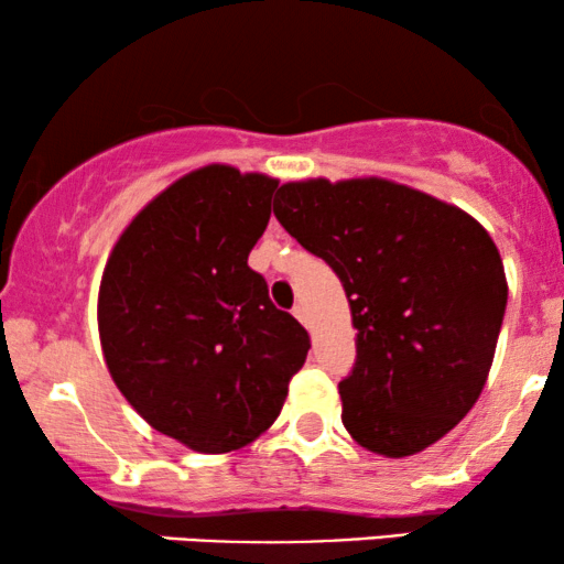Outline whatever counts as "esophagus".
<instances>
[{"label": "esophagus", "mask_w": 564, "mask_h": 564, "mask_svg": "<svg viewBox=\"0 0 564 564\" xmlns=\"http://www.w3.org/2000/svg\"><path fill=\"white\" fill-rule=\"evenodd\" d=\"M293 316H296L299 322H304V324H306V306H304V304H296V306H293Z\"/></svg>", "instance_id": "34e87169"}]
</instances>
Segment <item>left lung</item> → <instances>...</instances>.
<instances>
[{
  "label": "left lung",
  "mask_w": 564,
  "mask_h": 564,
  "mask_svg": "<svg viewBox=\"0 0 564 564\" xmlns=\"http://www.w3.org/2000/svg\"><path fill=\"white\" fill-rule=\"evenodd\" d=\"M273 214L343 281L358 358L339 383L360 447L416 455L478 401L509 285L490 235L457 206L383 178L296 181Z\"/></svg>",
  "instance_id": "obj_1"
}]
</instances>
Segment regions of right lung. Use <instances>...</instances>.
Listing matches in <instances>:
<instances>
[{
	"label": "right lung",
	"mask_w": 564,
	"mask_h": 564,
	"mask_svg": "<svg viewBox=\"0 0 564 564\" xmlns=\"http://www.w3.org/2000/svg\"><path fill=\"white\" fill-rule=\"evenodd\" d=\"M279 181L206 165L130 221L99 285L107 368L161 434L206 455L279 419L308 335L248 265Z\"/></svg>",
	"instance_id": "obj_1"
}]
</instances>
